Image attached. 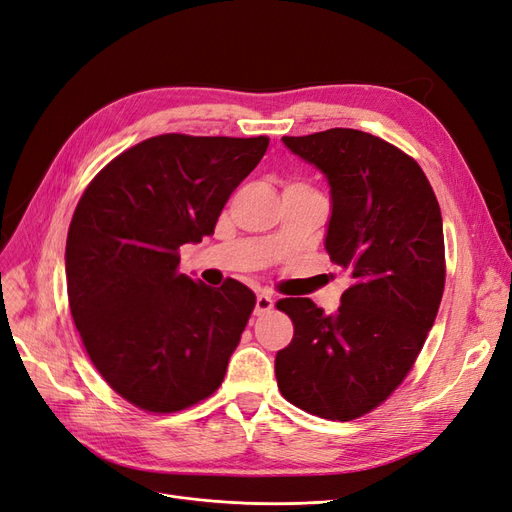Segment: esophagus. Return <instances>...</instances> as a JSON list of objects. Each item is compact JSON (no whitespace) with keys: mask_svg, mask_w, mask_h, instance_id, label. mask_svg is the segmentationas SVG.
I'll list each match as a JSON object with an SVG mask.
<instances>
[{"mask_svg":"<svg viewBox=\"0 0 512 512\" xmlns=\"http://www.w3.org/2000/svg\"><path fill=\"white\" fill-rule=\"evenodd\" d=\"M271 307H273V299L269 297V294H265V292H260V294H258V297H256V309H254V314H256V316H262V314H267Z\"/></svg>","mask_w":512,"mask_h":512,"instance_id":"1","label":"esophagus"}]
</instances>
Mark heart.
<instances>
[{"label": "heart", "instance_id": "1", "mask_svg": "<svg viewBox=\"0 0 512 512\" xmlns=\"http://www.w3.org/2000/svg\"><path fill=\"white\" fill-rule=\"evenodd\" d=\"M297 185H299V183H297Z\"/></svg>", "mask_w": 512, "mask_h": 512}]
</instances>
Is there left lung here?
<instances>
[{
    "mask_svg": "<svg viewBox=\"0 0 512 512\" xmlns=\"http://www.w3.org/2000/svg\"><path fill=\"white\" fill-rule=\"evenodd\" d=\"M331 185L324 247L350 275L335 314L282 299L292 342L275 356L282 395L309 414L352 421L408 376L444 292V230L431 185L410 156L350 128L282 136Z\"/></svg>",
    "mask_w": 512,
    "mask_h": 512,
    "instance_id": "left-lung-1",
    "label": "left lung"
}]
</instances>
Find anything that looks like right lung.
Returning <instances> with one entry per match:
<instances>
[{
	"label": "right lung",
	"instance_id": "add662e5",
	"mask_svg": "<svg viewBox=\"0 0 512 512\" xmlns=\"http://www.w3.org/2000/svg\"><path fill=\"white\" fill-rule=\"evenodd\" d=\"M267 147V136H153L108 162L76 205L70 312L91 363L130 404L177 412L222 384L256 294L179 273V247L213 235Z\"/></svg>",
	"mask_w": 512,
	"mask_h": 512
}]
</instances>
